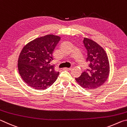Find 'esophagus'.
<instances>
[{"label": "esophagus", "mask_w": 127, "mask_h": 127, "mask_svg": "<svg viewBox=\"0 0 127 127\" xmlns=\"http://www.w3.org/2000/svg\"><path fill=\"white\" fill-rule=\"evenodd\" d=\"M72 69L71 68H64V70H71Z\"/></svg>", "instance_id": "esophagus-1"}]
</instances>
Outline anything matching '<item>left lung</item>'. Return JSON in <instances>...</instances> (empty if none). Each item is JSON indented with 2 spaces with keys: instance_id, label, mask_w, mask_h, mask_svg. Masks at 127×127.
Segmentation results:
<instances>
[{
  "instance_id": "obj_1",
  "label": "left lung",
  "mask_w": 127,
  "mask_h": 127,
  "mask_svg": "<svg viewBox=\"0 0 127 127\" xmlns=\"http://www.w3.org/2000/svg\"><path fill=\"white\" fill-rule=\"evenodd\" d=\"M83 42L87 51L86 61L89 63V68L76 78V80L84 89H97L104 84L109 77L108 57L104 49L94 41L84 38Z\"/></svg>"
}]
</instances>
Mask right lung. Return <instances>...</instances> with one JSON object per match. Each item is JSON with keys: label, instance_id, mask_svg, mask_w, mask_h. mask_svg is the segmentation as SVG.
I'll return each instance as SVG.
<instances>
[{"label": "right lung", "instance_id": "obj_1", "mask_svg": "<svg viewBox=\"0 0 127 127\" xmlns=\"http://www.w3.org/2000/svg\"><path fill=\"white\" fill-rule=\"evenodd\" d=\"M61 37L48 35L30 42L21 51L18 61L21 77L30 87L45 90L57 80L59 72L50 65L53 52Z\"/></svg>", "mask_w": 127, "mask_h": 127}]
</instances>
